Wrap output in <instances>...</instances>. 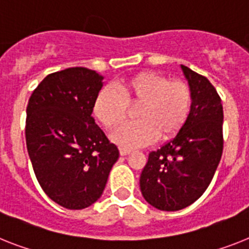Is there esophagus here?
<instances>
[{
	"label": "esophagus",
	"mask_w": 249,
	"mask_h": 249,
	"mask_svg": "<svg viewBox=\"0 0 249 249\" xmlns=\"http://www.w3.org/2000/svg\"><path fill=\"white\" fill-rule=\"evenodd\" d=\"M130 153H131V149H128V148H120L121 156H128V154Z\"/></svg>",
	"instance_id": "34e87169"
}]
</instances>
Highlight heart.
<instances>
[{
	"label": "heart",
	"instance_id": "b5f03b06",
	"mask_svg": "<svg viewBox=\"0 0 249 249\" xmlns=\"http://www.w3.org/2000/svg\"><path fill=\"white\" fill-rule=\"evenodd\" d=\"M129 107H137L135 123L114 135L125 148H138L153 143L157 138L171 139L183 128L192 107V92L183 81H170L156 72H138L104 87L96 96L93 114L108 131L124 124Z\"/></svg>",
	"mask_w": 249,
	"mask_h": 249
}]
</instances>
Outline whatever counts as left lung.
<instances>
[{
	"label": "left lung",
	"instance_id": "left-lung-1",
	"mask_svg": "<svg viewBox=\"0 0 249 249\" xmlns=\"http://www.w3.org/2000/svg\"><path fill=\"white\" fill-rule=\"evenodd\" d=\"M192 107L172 141L150 152L141 175L143 197L154 208L176 212L191 205L212 182L223 154V105L206 77L181 66Z\"/></svg>",
	"mask_w": 249,
	"mask_h": 249
}]
</instances>
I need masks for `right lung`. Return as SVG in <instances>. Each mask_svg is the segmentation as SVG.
Listing matches in <instances>:
<instances>
[{"mask_svg":"<svg viewBox=\"0 0 249 249\" xmlns=\"http://www.w3.org/2000/svg\"><path fill=\"white\" fill-rule=\"evenodd\" d=\"M102 78L85 67L50 73L26 107V147L37 182L70 210L100 199L119 158L118 147L92 118Z\"/></svg>","mask_w":249,"mask_h":249,"instance_id":"1","label":"right lung"}]
</instances>
